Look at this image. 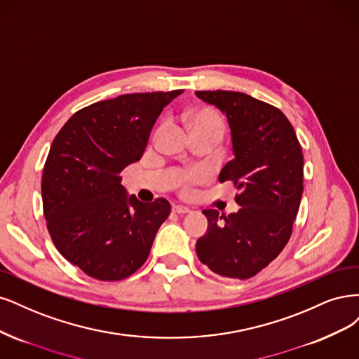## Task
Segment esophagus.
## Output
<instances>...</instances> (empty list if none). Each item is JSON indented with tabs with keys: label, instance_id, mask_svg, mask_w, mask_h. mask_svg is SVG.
<instances>
[{
	"label": "esophagus",
	"instance_id": "34e87169",
	"mask_svg": "<svg viewBox=\"0 0 359 359\" xmlns=\"http://www.w3.org/2000/svg\"><path fill=\"white\" fill-rule=\"evenodd\" d=\"M191 210L188 209V207L184 205H172V213H177V215H187L189 213Z\"/></svg>",
	"mask_w": 359,
	"mask_h": 359
}]
</instances>
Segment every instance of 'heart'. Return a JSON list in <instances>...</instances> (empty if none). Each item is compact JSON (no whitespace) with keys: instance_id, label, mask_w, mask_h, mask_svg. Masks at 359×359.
Wrapping results in <instances>:
<instances>
[{"instance_id":"heart-1","label":"heart","mask_w":359,"mask_h":359,"mask_svg":"<svg viewBox=\"0 0 359 359\" xmlns=\"http://www.w3.org/2000/svg\"><path fill=\"white\" fill-rule=\"evenodd\" d=\"M189 130L192 134H207L215 137L219 142L224 135L225 125L219 113L212 107H196L184 114ZM175 179L182 188H189L192 184L198 183L203 179V172L198 170H192L187 172H176Z\"/></svg>"}]
</instances>
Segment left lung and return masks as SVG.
I'll list each match as a JSON object with an SVG mask.
<instances>
[{
	"instance_id": "8db88e82",
	"label": "left lung",
	"mask_w": 359,
	"mask_h": 359,
	"mask_svg": "<svg viewBox=\"0 0 359 359\" xmlns=\"http://www.w3.org/2000/svg\"><path fill=\"white\" fill-rule=\"evenodd\" d=\"M229 123L234 159L219 180L234 182L237 213H203L196 255L213 273L249 279L277 258L292 234L303 195V152L291 122L271 104L234 90H196Z\"/></svg>"
}]
</instances>
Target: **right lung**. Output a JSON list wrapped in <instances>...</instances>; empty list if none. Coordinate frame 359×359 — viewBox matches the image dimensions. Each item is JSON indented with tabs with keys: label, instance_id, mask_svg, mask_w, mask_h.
Listing matches in <instances>:
<instances>
[{
	"label": "right lung",
	"instance_id": "obj_1",
	"mask_svg": "<svg viewBox=\"0 0 359 359\" xmlns=\"http://www.w3.org/2000/svg\"><path fill=\"white\" fill-rule=\"evenodd\" d=\"M138 92L76 111L43 168V212L53 245L88 276L126 279L146 262L171 205L126 194L121 171L140 159L163 109L182 94Z\"/></svg>",
	"mask_w": 359,
	"mask_h": 359
}]
</instances>
